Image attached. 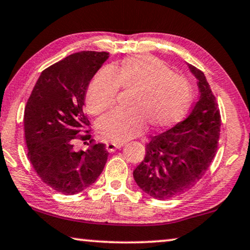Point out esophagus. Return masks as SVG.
Segmentation results:
<instances>
[{
    "instance_id": "34e87169",
    "label": "esophagus",
    "mask_w": 250,
    "mask_h": 250,
    "mask_svg": "<svg viewBox=\"0 0 250 250\" xmlns=\"http://www.w3.org/2000/svg\"><path fill=\"white\" fill-rule=\"evenodd\" d=\"M106 150L108 153H113V152H115V150L117 149H119V148H121L122 147V145L121 144H113V143H108V144H106Z\"/></svg>"
}]
</instances>
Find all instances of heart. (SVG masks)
Here are the masks:
<instances>
[{"label": "heart", "mask_w": 250, "mask_h": 250, "mask_svg": "<svg viewBox=\"0 0 250 250\" xmlns=\"http://www.w3.org/2000/svg\"><path fill=\"white\" fill-rule=\"evenodd\" d=\"M119 86L132 91L128 112H111L98 121L104 142L124 144L143 132L145 124L160 130L177 124L187 113L192 93L189 83L150 55L125 59L117 69H101L88 86L87 110L98 115L114 103Z\"/></svg>", "instance_id": "b5f03b06"}]
</instances>
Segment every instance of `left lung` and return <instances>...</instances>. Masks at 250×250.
I'll use <instances>...</instances> for the list:
<instances>
[{
    "label": "left lung",
    "mask_w": 250,
    "mask_h": 250,
    "mask_svg": "<svg viewBox=\"0 0 250 250\" xmlns=\"http://www.w3.org/2000/svg\"><path fill=\"white\" fill-rule=\"evenodd\" d=\"M198 80L199 97L185 120L150 138L145 159L133 171L136 184L155 199H171L194 187L215 156L221 117L204 73L188 64Z\"/></svg>",
    "instance_id": "8db88e82"
}]
</instances>
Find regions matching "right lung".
Returning <instances> with one entry per match:
<instances>
[{"mask_svg": "<svg viewBox=\"0 0 250 250\" xmlns=\"http://www.w3.org/2000/svg\"><path fill=\"white\" fill-rule=\"evenodd\" d=\"M107 52L83 51L48 66L37 79L24 107V138L34 170L44 184L75 195L94 184L103 171L108 153L104 144L77 150V139L89 125L83 111L86 94Z\"/></svg>", "mask_w": 250, "mask_h": 250, "instance_id": "add662e5", "label": "right lung"}]
</instances>
